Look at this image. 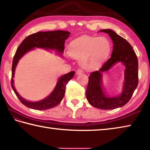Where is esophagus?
<instances>
[{"mask_svg":"<svg viewBox=\"0 0 150 150\" xmlns=\"http://www.w3.org/2000/svg\"><path fill=\"white\" fill-rule=\"evenodd\" d=\"M83 72V71L81 69H78L77 71H76V75H80Z\"/></svg>","mask_w":150,"mask_h":150,"instance_id":"1","label":"esophagus"}]
</instances>
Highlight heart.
<instances>
[{"mask_svg": "<svg viewBox=\"0 0 150 150\" xmlns=\"http://www.w3.org/2000/svg\"><path fill=\"white\" fill-rule=\"evenodd\" d=\"M110 43L105 37H84L73 42L69 54L76 59H81L84 67H90L106 58L110 52Z\"/></svg>", "mask_w": 150, "mask_h": 150, "instance_id": "1", "label": "heart"}]
</instances>
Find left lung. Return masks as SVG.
Instances as JSON below:
<instances>
[{
    "label": "left lung",
    "instance_id": "obj_1",
    "mask_svg": "<svg viewBox=\"0 0 150 150\" xmlns=\"http://www.w3.org/2000/svg\"><path fill=\"white\" fill-rule=\"evenodd\" d=\"M100 32L108 34L112 39V53L98 71L90 73L86 95L92 106L99 109L111 110L124 106L131 99L139 84V63L135 52L127 40L110 29H103ZM120 61L126 67L124 88L120 96L110 98L102 90V74Z\"/></svg>",
    "mask_w": 150,
    "mask_h": 150
}]
</instances>
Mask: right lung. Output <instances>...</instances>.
<instances>
[{"label":"right lung","instance_id":"1","mask_svg":"<svg viewBox=\"0 0 150 150\" xmlns=\"http://www.w3.org/2000/svg\"><path fill=\"white\" fill-rule=\"evenodd\" d=\"M69 34L70 32L64 30L38 32L26 37L17 48L14 55L11 67V86L19 101L26 107L34 110H43L57 106L62 100L66 84L73 77L75 71H71L60 77L54 90L46 98L39 101L30 102L21 97L13 86V78L14 77L15 69L19 59L25 53L34 47L56 50L59 53H62L64 50L65 41L69 36Z\"/></svg>","mask_w":150,"mask_h":150}]
</instances>
